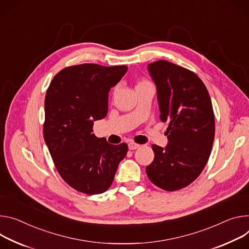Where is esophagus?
I'll return each mask as SVG.
<instances>
[{
	"label": "esophagus",
	"instance_id": "esophagus-1",
	"mask_svg": "<svg viewBox=\"0 0 249 249\" xmlns=\"http://www.w3.org/2000/svg\"><path fill=\"white\" fill-rule=\"evenodd\" d=\"M128 147H129L130 150H136V149H138V148L140 147V145H139V144H136V143H134V142H130V143L128 144Z\"/></svg>",
	"mask_w": 249,
	"mask_h": 249
}]
</instances>
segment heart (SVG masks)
Listing matches in <instances>:
<instances>
[{
  "instance_id": "b5f03b06",
  "label": "heart",
  "mask_w": 249,
  "mask_h": 249,
  "mask_svg": "<svg viewBox=\"0 0 249 249\" xmlns=\"http://www.w3.org/2000/svg\"><path fill=\"white\" fill-rule=\"evenodd\" d=\"M148 83H150V82H148L147 80H142L141 82H139V84H138L137 86H140V85H144V84H148Z\"/></svg>"
}]
</instances>
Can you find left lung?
Wrapping results in <instances>:
<instances>
[{"mask_svg":"<svg viewBox=\"0 0 249 249\" xmlns=\"http://www.w3.org/2000/svg\"><path fill=\"white\" fill-rule=\"evenodd\" d=\"M157 87L160 119L168 121V145H152L146 173L162 190L183 189L206 167L214 139V114L208 89L193 71L167 60L148 65Z\"/></svg>","mask_w":249,"mask_h":249,"instance_id":"obj_1","label":"left lung"}]
</instances>
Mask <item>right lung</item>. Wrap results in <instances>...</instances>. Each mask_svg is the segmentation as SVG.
Here are the masks:
<instances>
[{
  "label": "right lung",
  "mask_w": 249,
  "mask_h": 249,
  "mask_svg": "<svg viewBox=\"0 0 249 249\" xmlns=\"http://www.w3.org/2000/svg\"><path fill=\"white\" fill-rule=\"evenodd\" d=\"M127 70L94 63L65 67L47 91L43 138L60 177L80 193L107 191L127 154V144L111 145L92 134L93 122L107 115L109 90Z\"/></svg>",
  "instance_id": "add662e5"
}]
</instances>
